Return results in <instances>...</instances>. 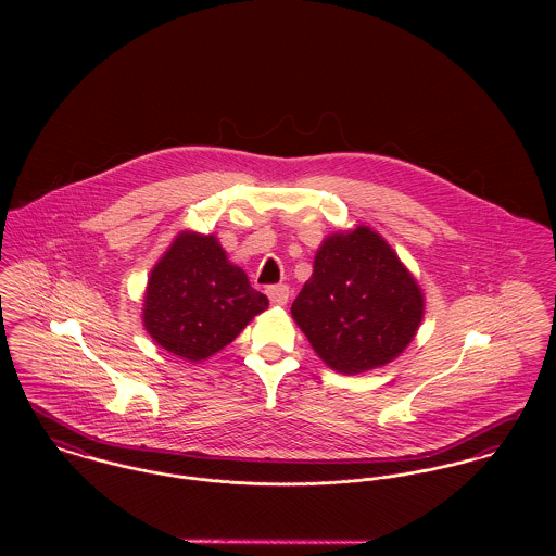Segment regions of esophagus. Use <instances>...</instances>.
<instances>
[{"label": "esophagus", "mask_w": 556, "mask_h": 556, "mask_svg": "<svg viewBox=\"0 0 556 556\" xmlns=\"http://www.w3.org/2000/svg\"><path fill=\"white\" fill-rule=\"evenodd\" d=\"M267 298L274 306H285L289 302V287L287 285H271L267 287Z\"/></svg>", "instance_id": "34e87169"}]
</instances>
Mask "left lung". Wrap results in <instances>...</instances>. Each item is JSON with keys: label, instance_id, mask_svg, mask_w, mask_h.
<instances>
[{"label": "left lung", "instance_id": "8db88e82", "mask_svg": "<svg viewBox=\"0 0 556 556\" xmlns=\"http://www.w3.org/2000/svg\"><path fill=\"white\" fill-rule=\"evenodd\" d=\"M291 313L329 368L357 375L404 351L424 317V298L386 239L357 227L323 241Z\"/></svg>", "mask_w": 556, "mask_h": 556}]
</instances>
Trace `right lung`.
I'll use <instances>...</instances> for the list:
<instances>
[{"label": "right lung", "mask_w": 556, "mask_h": 556, "mask_svg": "<svg viewBox=\"0 0 556 556\" xmlns=\"http://www.w3.org/2000/svg\"><path fill=\"white\" fill-rule=\"evenodd\" d=\"M267 304L218 239L186 231L150 276L143 320L162 349L201 362L231 344Z\"/></svg>", "instance_id": "add662e5"}]
</instances>
